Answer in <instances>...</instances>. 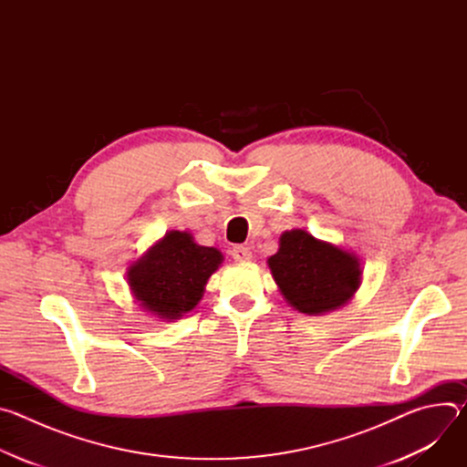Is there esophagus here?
<instances>
[{
    "label": "esophagus",
    "instance_id": "1",
    "mask_svg": "<svg viewBox=\"0 0 467 467\" xmlns=\"http://www.w3.org/2000/svg\"><path fill=\"white\" fill-rule=\"evenodd\" d=\"M233 258H234L236 262H251L253 253H251V249H249V247L236 245V247L233 249Z\"/></svg>",
    "mask_w": 467,
    "mask_h": 467
}]
</instances>
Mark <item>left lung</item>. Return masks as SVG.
I'll list each match as a JSON object with an SVG mask.
<instances>
[{
	"instance_id": "8db88e82",
	"label": "left lung",
	"mask_w": 467,
	"mask_h": 467,
	"mask_svg": "<svg viewBox=\"0 0 467 467\" xmlns=\"http://www.w3.org/2000/svg\"><path fill=\"white\" fill-rule=\"evenodd\" d=\"M268 268L285 301L306 316L346 306L362 285L360 258L342 245L312 236L305 229L285 231Z\"/></svg>"
}]
</instances>
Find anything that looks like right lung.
I'll list each match as a JSON object with an SVG mask.
<instances>
[{
    "label": "right lung",
    "instance_id": "add662e5",
    "mask_svg": "<svg viewBox=\"0 0 467 467\" xmlns=\"http://www.w3.org/2000/svg\"><path fill=\"white\" fill-rule=\"evenodd\" d=\"M223 264L216 247L199 245L188 231H168L127 268L129 290L144 312L175 321L195 308L211 275Z\"/></svg>",
    "mask_w": 467,
    "mask_h": 467
}]
</instances>
